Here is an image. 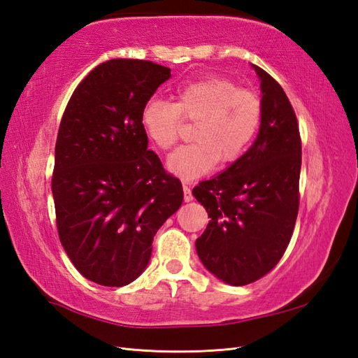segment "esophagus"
<instances>
[{
	"mask_svg": "<svg viewBox=\"0 0 358 358\" xmlns=\"http://www.w3.org/2000/svg\"><path fill=\"white\" fill-rule=\"evenodd\" d=\"M183 192H185V201H191L192 200L191 187H189L187 185H183Z\"/></svg>",
	"mask_w": 358,
	"mask_h": 358,
	"instance_id": "esophagus-1",
	"label": "esophagus"
}]
</instances>
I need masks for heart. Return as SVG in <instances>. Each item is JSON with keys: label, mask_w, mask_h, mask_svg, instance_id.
Returning <instances> with one entry per match:
<instances>
[{"label": "heart", "mask_w": 358, "mask_h": 358, "mask_svg": "<svg viewBox=\"0 0 358 358\" xmlns=\"http://www.w3.org/2000/svg\"><path fill=\"white\" fill-rule=\"evenodd\" d=\"M140 120L148 138L163 150L178 141L185 120L195 121V141L167 158V169L192 180L214 169L217 162L229 164L243 157L260 127L262 101L231 80L209 77L180 87L173 103L149 100Z\"/></svg>", "instance_id": "heart-1"}]
</instances>
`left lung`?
Returning <instances> with one entry per match:
<instances>
[{
    "mask_svg": "<svg viewBox=\"0 0 358 358\" xmlns=\"http://www.w3.org/2000/svg\"><path fill=\"white\" fill-rule=\"evenodd\" d=\"M262 87V124L246 154L194 196L209 215L196 238L201 263L224 283L245 286L275 268L291 241L300 203L301 138L283 87L254 66Z\"/></svg>",
    "mask_w": 358,
    "mask_h": 358,
    "instance_id": "1",
    "label": "left lung"
}]
</instances>
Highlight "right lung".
<instances>
[{
    "label": "right lung",
    "instance_id": "add662e5",
    "mask_svg": "<svg viewBox=\"0 0 358 358\" xmlns=\"http://www.w3.org/2000/svg\"><path fill=\"white\" fill-rule=\"evenodd\" d=\"M169 67L117 58L73 90L59 123L52 194L59 241L83 277L121 287L146 269L152 240L183 203L141 127Z\"/></svg>",
    "mask_w": 358,
    "mask_h": 358
}]
</instances>
